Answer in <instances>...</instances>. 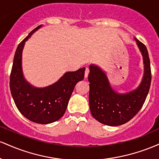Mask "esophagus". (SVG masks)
Returning a JSON list of instances; mask_svg holds the SVG:
<instances>
[{"mask_svg":"<svg viewBox=\"0 0 159 159\" xmlns=\"http://www.w3.org/2000/svg\"><path fill=\"white\" fill-rule=\"evenodd\" d=\"M89 72H90V70H89V69H88V68H86V69H85V72H84V78H87V76H88Z\"/></svg>","mask_w":159,"mask_h":159,"instance_id":"obj_1","label":"esophagus"}]
</instances>
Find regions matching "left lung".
I'll use <instances>...</instances> for the list:
<instances>
[{"label":"left lung","mask_w":159,"mask_h":159,"mask_svg":"<svg viewBox=\"0 0 159 159\" xmlns=\"http://www.w3.org/2000/svg\"><path fill=\"white\" fill-rule=\"evenodd\" d=\"M143 57V75L135 90L120 93L111 87L106 72L90 64L89 105L92 116L99 123L111 126L123 125L132 120L143 106L151 84L150 61L147 47L134 38Z\"/></svg>","instance_id":"8db88e82"}]
</instances>
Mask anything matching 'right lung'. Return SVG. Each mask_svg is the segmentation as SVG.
<instances>
[{
  "label": "right lung",
  "instance_id": "1",
  "mask_svg": "<svg viewBox=\"0 0 159 159\" xmlns=\"http://www.w3.org/2000/svg\"><path fill=\"white\" fill-rule=\"evenodd\" d=\"M42 26L33 30L17 47L10 87L16 107L24 116L34 123L48 124L61 119L65 114L75 86L84 78L85 68L66 72L57 81L48 87H36L26 81L21 65L23 48L25 42Z\"/></svg>",
  "mask_w": 159,
  "mask_h": 159
}]
</instances>
